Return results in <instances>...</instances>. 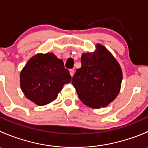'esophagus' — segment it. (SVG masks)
I'll list each match as a JSON object with an SVG mask.
<instances>
[{
	"label": "esophagus",
	"mask_w": 148,
	"mask_h": 148,
	"mask_svg": "<svg viewBox=\"0 0 148 148\" xmlns=\"http://www.w3.org/2000/svg\"><path fill=\"white\" fill-rule=\"evenodd\" d=\"M69 72H70V75H71V77H73V76H74V70L71 69L69 70Z\"/></svg>",
	"instance_id": "esophagus-1"
}]
</instances>
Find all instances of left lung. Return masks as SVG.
<instances>
[{
    "mask_svg": "<svg viewBox=\"0 0 148 148\" xmlns=\"http://www.w3.org/2000/svg\"><path fill=\"white\" fill-rule=\"evenodd\" d=\"M81 63L71 80L79 98L92 108L106 107L120 92L122 79L120 64L100 44L96 53H83Z\"/></svg>",
    "mask_w": 148,
    "mask_h": 148,
    "instance_id": "left-lung-1",
    "label": "left lung"
}]
</instances>
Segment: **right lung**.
<instances>
[{"label":"right lung","instance_id":"obj_1","mask_svg":"<svg viewBox=\"0 0 148 148\" xmlns=\"http://www.w3.org/2000/svg\"><path fill=\"white\" fill-rule=\"evenodd\" d=\"M69 71L52 53L33 56L21 72L22 92L39 106L46 105L57 97L63 86L71 82Z\"/></svg>","mask_w":148,"mask_h":148}]
</instances>
